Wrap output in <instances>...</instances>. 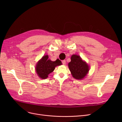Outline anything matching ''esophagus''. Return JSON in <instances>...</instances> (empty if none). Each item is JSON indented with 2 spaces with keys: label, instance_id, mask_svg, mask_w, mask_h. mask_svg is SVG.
<instances>
[{
  "label": "esophagus",
  "instance_id": "obj_1",
  "mask_svg": "<svg viewBox=\"0 0 122 122\" xmlns=\"http://www.w3.org/2000/svg\"><path fill=\"white\" fill-rule=\"evenodd\" d=\"M62 64H63V65H65V64H66V60H63V61H62Z\"/></svg>",
  "mask_w": 122,
  "mask_h": 122
}]
</instances>
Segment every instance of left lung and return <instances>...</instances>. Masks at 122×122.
<instances>
[{"instance_id":"8db88e82","label":"left lung","mask_w":122,"mask_h":122,"mask_svg":"<svg viewBox=\"0 0 122 122\" xmlns=\"http://www.w3.org/2000/svg\"><path fill=\"white\" fill-rule=\"evenodd\" d=\"M71 61L68 64V66L73 77L77 80L82 79L89 71V66L83 61L80 56L73 55Z\"/></svg>"}]
</instances>
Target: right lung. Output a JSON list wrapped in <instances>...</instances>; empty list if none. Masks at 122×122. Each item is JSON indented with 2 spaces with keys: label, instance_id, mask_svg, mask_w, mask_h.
<instances>
[{
  "label": "right lung",
  "instance_id": "obj_1",
  "mask_svg": "<svg viewBox=\"0 0 122 122\" xmlns=\"http://www.w3.org/2000/svg\"><path fill=\"white\" fill-rule=\"evenodd\" d=\"M62 65L61 61L57 59L55 61H52L48 59V56H44L41 60L38 62L36 67V70L39 77L46 79L48 75L52 73L57 66Z\"/></svg>",
  "mask_w": 122,
  "mask_h": 122
}]
</instances>
